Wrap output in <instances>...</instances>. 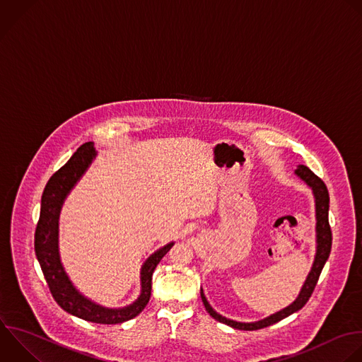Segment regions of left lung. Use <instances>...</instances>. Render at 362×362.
Returning a JSON list of instances; mask_svg holds the SVG:
<instances>
[{
	"label": "left lung",
	"instance_id": "8db88e82",
	"mask_svg": "<svg viewBox=\"0 0 362 362\" xmlns=\"http://www.w3.org/2000/svg\"><path fill=\"white\" fill-rule=\"evenodd\" d=\"M294 175L301 179L311 190L314 194V202H315V256H314V262L311 266V270L297 296V298L287 305L286 308L263 318L255 322H240V321H234L230 318L223 317L221 314H218L216 310H213V307L209 304L207 298L204 297L203 288H200V296H202V301L206 307V311L218 322H223L228 327H233L235 329H243V331H255V329H260L269 325H273L279 321H281L283 318L291 315L293 313L301 310L305 303L308 301V298L311 297L315 284L318 281V277L321 274V270L325 264V262L329 257V252H331V243H332V235H331V228H329V223H328V207H329V196H328V190L327 186L324 185V182L315 176L307 166L300 165L297 166Z\"/></svg>",
	"mask_w": 362,
	"mask_h": 362
}]
</instances>
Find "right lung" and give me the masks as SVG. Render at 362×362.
Masks as SVG:
<instances>
[{"instance_id":"add662e5","label":"right lung","mask_w":362,"mask_h":362,"mask_svg":"<svg viewBox=\"0 0 362 362\" xmlns=\"http://www.w3.org/2000/svg\"><path fill=\"white\" fill-rule=\"evenodd\" d=\"M96 151L92 142L83 144L72 158L48 180L42 199L41 213L35 230V255L51 290L52 297L66 313L96 324H120L132 320L146 307L152 291V276L162 257L173 247V242L151 255L141 269V294L122 308L103 307L85 297L71 281L59 256V214L65 199L85 175Z\"/></svg>"}]
</instances>
